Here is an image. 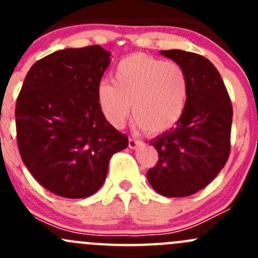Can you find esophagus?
Masks as SVG:
<instances>
[{
    "instance_id": "obj_1",
    "label": "esophagus",
    "mask_w": 258,
    "mask_h": 258,
    "mask_svg": "<svg viewBox=\"0 0 258 258\" xmlns=\"http://www.w3.org/2000/svg\"><path fill=\"white\" fill-rule=\"evenodd\" d=\"M141 145H144V142L142 141H139V140H134V139H130L128 140V147L132 148V150H135V148L140 147Z\"/></svg>"
}]
</instances>
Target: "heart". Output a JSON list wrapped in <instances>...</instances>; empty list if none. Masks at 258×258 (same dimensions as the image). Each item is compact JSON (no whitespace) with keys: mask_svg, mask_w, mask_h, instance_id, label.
<instances>
[{"mask_svg":"<svg viewBox=\"0 0 258 258\" xmlns=\"http://www.w3.org/2000/svg\"><path fill=\"white\" fill-rule=\"evenodd\" d=\"M188 91V77L178 63L135 53L117 64L113 83H98L96 100L101 113L116 128L128 118L132 103L139 126L147 134L160 135L181 119Z\"/></svg>","mask_w":258,"mask_h":258,"instance_id":"heart-1","label":"heart"}]
</instances>
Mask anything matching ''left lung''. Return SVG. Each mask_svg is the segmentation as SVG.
Listing matches in <instances>:
<instances>
[{"instance_id": "8db88e82", "label": "left lung", "mask_w": 258, "mask_h": 258, "mask_svg": "<svg viewBox=\"0 0 258 258\" xmlns=\"http://www.w3.org/2000/svg\"><path fill=\"white\" fill-rule=\"evenodd\" d=\"M186 71L188 100L181 119L150 142L158 162L147 178L157 194L186 197L206 187L230 156L232 105L217 69L210 59L182 49L161 51Z\"/></svg>"}]
</instances>
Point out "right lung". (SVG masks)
Instances as JSON below:
<instances>
[{
    "mask_svg": "<svg viewBox=\"0 0 258 258\" xmlns=\"http://www.w3.org/2000/svg\"><path fill=\"white\" fill-rule=\"evenodd\" d=\"M110 56L98 45L59 49L36 62L23 81L16 103L18 150L31 175L57 196L97 192L111 156L128 146L96 100Z\"/></svg>",
    "mask_w": 258,
    "mask_h": 258,
    "instance_id": "obj_1",
    "label": "right lung"
}]
</instances>
